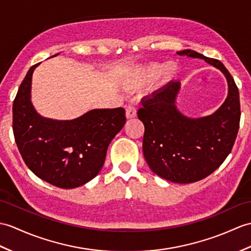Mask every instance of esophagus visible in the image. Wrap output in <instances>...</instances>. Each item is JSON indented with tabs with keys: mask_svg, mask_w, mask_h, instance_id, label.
<instances>
[{
	"mask_svg": "<svg viewBox=\"0 0 251 251\" xmlns=\"http://www.w3.org/2000/svg\"><path fill=\"white\" fill-rule=\"evenodd\" d=\"M137 116V110L132 106H127L126 107V118L127 119H133Z\"/></svg>",
	"mask_w": 251,
	"mask_h": 251,
	"instance_id": "esophagus-1",
	"label": "esophagus"
}]
</instances>
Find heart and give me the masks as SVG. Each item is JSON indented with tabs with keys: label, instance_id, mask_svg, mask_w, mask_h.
<instances>
[{
	"label": "heart",
	"instance_id": "b5f03b06",
	"mask_svg": "<svg viewBox=\"0 0 251 251\" xmlns=\"http://www.w3.org/2000/svg\"><path fill=\"white\" fill-rule=\"evenodd\" d=\"M177 72L176 63L167 62L165 64H151L127 75L122 81V84L128 90L141 89V87L153 82L159 77L162 82H168Z\"/></svg>",
	"mask_w": 251,
	"mask_h": 251
}]
</instances>
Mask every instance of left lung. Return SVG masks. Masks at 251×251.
<instances>
[{
    "label": "left lung",
    "mask_w": 251,
    "mask_h": 251,
    "mask_svg": "<svg viewBox=\"0 0 251 251\" xmlns=\"http://www.w3.org/2000/svg\"><path fill=\"white\" fill-rule=\"evenodd\" d=\"M177 54L204 60L219 69L228 82L224 103L202 118H189L178 110L179 81H171L141 100L138 118L144 124L142 149L150 169L170 182L190 184L212 174L230 154L240 127V94L220 61L190 49Z\"/></svg>",
    "instance_id": "obj_1"
}]
</instances>
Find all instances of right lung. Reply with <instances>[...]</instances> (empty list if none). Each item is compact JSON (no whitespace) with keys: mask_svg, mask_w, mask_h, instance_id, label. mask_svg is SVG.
Returning a JSON list of instances; mask_svg holds the SVG:
<instances>
[{"mask_svg":"<svg viewBox=\"0 0 251 251\" xmlns=\"http://www.w3.org/2000/svg\"><path fill=\"white\" fill-rule=\"evenodd\" d=\"M39 64L28 69L14 100L17 147L35 176L59 188H77L101 170L110 142L125 125V110L93 109L66 121L44 118L34 108L31 94L32 75Z\"/></svg>","mask_w":251,"mask_h":251,"instance_id":"add662e5","label":"right lung"}]
</instances>
